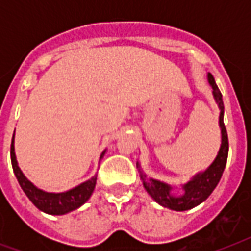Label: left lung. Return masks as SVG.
Listing matches in <instances>:
<instances>
[{
	"label": "left lung",
	"instance_id": "1",
	"mask_svg": "<svg viewBox=\"0 0 251 251\" xmlns=\"http://www.w3.org/2000/svg\"><path fill=\"white\" fill-rule=\"evenodd\" d=\"M208 83L212 87V95H214L215 101L218 104L220 109V116H219V125L222 130V145L219 149V152L215 157V160L211 163V165L206 171L199 172L190 181H187L185 185H182V195H173L172 190L173 187L165 182H161L159 179L150 178L143 173L141 164L137 161V168L139 171V177H141L143 186L146 191L151 195V198L157 202L160 206L167 207L169 210L175 211H186L190 208H194L202 202H204L214 189L218 186L219 181L222 178L223 172L226 165V159H228V150H229V143H228V134H226V125H224V102H223L222 92L219 87L215 83L214 76L208 73Z\"/></svg>",
	"mask_w": 251,
	"mask_h": 251
}]
</instances>
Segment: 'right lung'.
<instances>
[{"label": "right lung", "instance_id": "right-lung-1", "mask_svg": "<svg viewBox=\"0 0 251 251\" xmlns=\"http://www.w3.org/2000/svg\"><path fill=\"white\" fill-rule=\"evenodd\" d=\"M105 151L101 153V159ZM10 156H11V165H13L14 175L17 177L18 182L21 185L22 190L28 197V199L39 208L40 211L49 215H65L68 212L79 208L82 204L90 199L94 193L95 185H96V175L86 182L80 183L78 186L73 187L70 190L64 193H48L36 187L29 181L21 168L18 167L17 157H15V150H14V135L11 139V149H10Z\"/></svg>", "mask_w": 251, "mask_h": 251}]
</instances>
